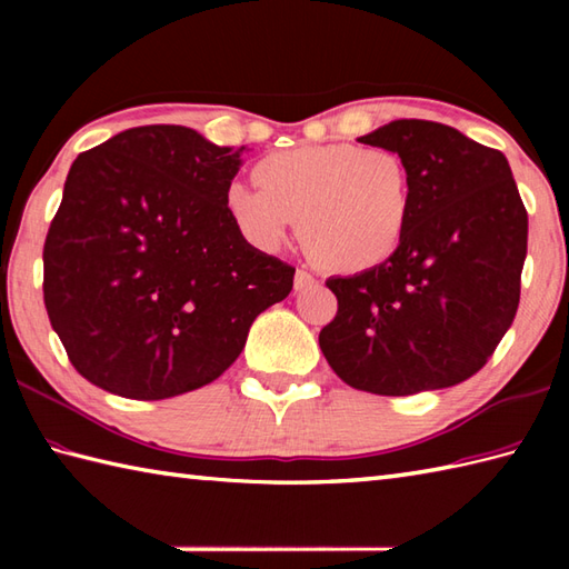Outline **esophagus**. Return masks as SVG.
Returning a JSON list of instances; mask_svg holds the SVG:
<instances>
[{"instance_id":"1","label":"esophagus","mask_w":569,"mask_h":569,"mask_svg":"<svg viewBox=\"0 0 569 569\" xmlns=\"http://www.w3.org/2000/svg\"><path fill=\"white\" fill-rule=\"evenodd\" d=\"M293 286H296V291H306V288L316 286V276L303 271V269H298V271H296V278H293Z\"/></svg>"}]
</instances>
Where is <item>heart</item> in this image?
<instances>
[{
    "instance_id": "obj_1",
    "label": "heart",
    "mask_w": 569,
    "mask_h": 569,
    "mask_svg": "<svg viewBox=\"0 0 569 569\" xmlns=\"http://www.w3.org/2000/svg\"><path fill=\"white\" fill-rule=\"evenodd\" d=\"M259 190L229 186L227 212L249 241L283 244L298 220L310 259L332 273H365L389 261L408 232L413 176L398 151L361 143H310L253 166Z\"/></svg>"
}]
</instances>
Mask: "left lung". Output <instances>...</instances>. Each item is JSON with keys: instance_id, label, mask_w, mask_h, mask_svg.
<instances>
[{"instance_id": "obj_1", "label": "left lung", "mask_w": 569, "mask_h": 569, "mask_svg": "<svg viewBox=\"0 0 569 569\" xmlns=\"http://www.w3.org/2000/svg\"><path fill=\"white\" fill-rule=\"evenodd\" d=\"M359 141L408 161L413 212L389 261L325 281L337 316L320 330L322 355L345 383L379 396L462 383L521 298L528 212L509 161L426 119H396Z\"/></svg>"}]
</instances>
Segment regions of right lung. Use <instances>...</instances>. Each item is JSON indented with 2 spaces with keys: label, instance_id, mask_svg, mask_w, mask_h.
I'll list each match as a JSON object with an SVG mask.
<instances>
[{
  "label": "right lung",
  "instance_id": "right-lung-1",
  "mask_svg": "<svg viewBox=\"0 0 569 569\" xmlns=\"http://www.w3.org/2000/svg\"><path fill=\"white\" fill-rule=\"evenodd\" d=\"M241 149L196 129H127L70 166L43 244V303L70 365L134 398L196 391L244 349L296 269L227 212Z\"/></svg>",
  "mask_w": 569,
  "mask_h": 569
}]
</instances>
